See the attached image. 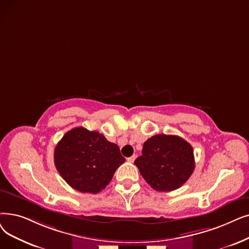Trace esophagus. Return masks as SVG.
Returning <instances> with one entry per match:
<instances>
[{"instance_id": "esophagus-1", "label": "esophagus", "mask_w": 249, "mask_h": 249, "mask_svg": "<svg viewBox=\"0 0 249 249\" xmlns=\"http://www.w3.org/2000/svg\"><path fill=\"white\" fill-rule=\"evenodd\" d=\"M135 159H136V156H135V155H133L132 157H130V158H128V159H127V160L129 161V163H133V161L135 160Z\"/></svg>"}]
</instances>
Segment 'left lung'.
<instances>
[{"label":"left lung","mask_w":249,"mask_h":249,"mask_svg":"<svg viewBox=\"0 0 249 249\" xmlns=\"http://www.w3.org/2000/svg\"><path fill=\"white\" fill-rule=\"evenodd\" d=\"M134 164L140 174L157 191L181 187L196 168L192 146L176 135L157 134L143 143L142 156Z\"/></svg>","instance_id":"left-lung-1"}]
</instances>
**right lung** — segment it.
Masks as SVG:
<instances>
[{
	"label": "right lung",
	"instance_id": "obj_1",
	"mask_svg": "<svg viewBox=\"0 0 249 249\" xmlns=\"http://www.w3.org/2000/svg\"><path fill=\"white\" fill-rule=\"evenodd\" d=\"M53 160L62 178L73 189L94 194L107 187L125 159L119 146L103 134L76 127L58 142Z\"/></svg>",
	"mask_w": 249,
	"mask_h": 249
}]
</instances>
